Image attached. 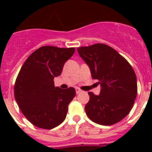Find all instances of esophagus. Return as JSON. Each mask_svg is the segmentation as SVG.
Listing matches in <instances>:
<instances>
[{
	"label": "esophagus",
	"mask_w": 152,
	"mask_h": 152,
	"mask_svg": "<svg viewBox=\"0 0 152 152\" xmlns=\"http://www.w3.org/2000/svg\"><path fill=\"white\" fill-rule=\"evenodd\" d=\"M76 94H80V93L82 92V91H81L80 89V88H76Z\"/></svg>",
	"instance_id": "34e87169"
}]
</instances>
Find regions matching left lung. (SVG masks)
<instances>
[{
    "label": "left lung",
    "mask_w": 152,
    "mask_h": 152,
    "mask_svg": "<svg viewBox=\"0 0 152 152\" xmlns=\"http://www.w3.org/2000/svg\"><path fill=\"white\" fill-rule=\"evenodd\" d=\"M79 54L98 80L101 91L88 92L87 115L93 122L111 125L125 118L133 106L137 95L135 72L128 61L106 44L97 43L77 48Z\"/></svg>",
    "instance_id": "obj_1"
}]
</instances>
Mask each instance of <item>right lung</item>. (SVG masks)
Here are the masks:
<instances>
[{
    "label": "right lung",
    "mask_w": 152,
    "mask_h": 152,
    "mask_svg": "<svg viewBox=\"0 0 152 152\" xmlns=\"http://www.w3.org/2000/svg\"><path fill=\"white\" fill-rule=\"evenodd\" d=\"M75 48L44 46L30 55L15 80L14 95L25 118L37 127L51 129L66 118L68 106L76 95L73 88L54 87Z\"/></svg>",
    "instance_id": "obj_1"
}]
</instances>
